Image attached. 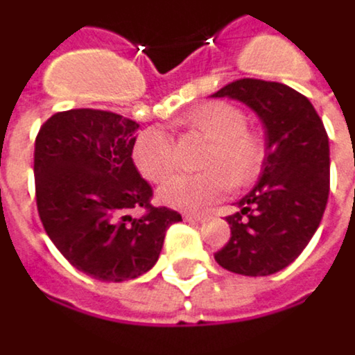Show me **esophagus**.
I'll return each instance as SVG.
<instances>
[{"label":"esophagus","instance_id":"34e87169","mask_svg":"<svg viewBox=\"0 0 355 355\" xmlns=\"http://www.w3.org/2000/svg\"><path fill=\"white\" fill-rule=\"evenodd\" d=\"M203 219L205 217L200 213H184V220H188V223H202Z\"/></svg>","mask_w":355,"mask_h":355}]
</instances>
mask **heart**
I'll list each match as a JSON object with an SVG mask.
<instances>
[{
    "label": "heart",
    "mask_w": 355,
    "mask_h": 355,
    "mask_svg": "<svg viewBox=\"0 0 355 355\" xmlns=\"http://www.w3.org/2000/svg\"><path fill=\"white\" fill-rule=\"evenodd\" d=\"M190 132L209 142L203 155V173L177 175L161 186L159 200L182 211H198L219 200L230 186L252 182L263 165L261 136L246 128V115L225 101H211L192 109L182 121ZM136 169L150 182H163L175 169L173 140L161 128H150L132 148Z\"/></svg>",
    "instance_id": "heart-1"
}]
</instances>
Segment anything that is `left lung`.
Wrapping results in <instances>:
<instances>
[{"mask_svg": "<svg viewBox=\"0 0 355 355\" xmlns=\"http://www.w3.org/2000/svg\"><path fill=\"white\" fill-rule=\"evenodd\" d=\"M211 98L242 101L265 128L257 184L227 217L230 240L215 261L230 272L267 277L298 257L323 219L329 200V136L306 96L281 83L242 78Z\"/></svg>", "mask_w": 355, "mask_h": 355, "instance_id": "left-lung-1", "label": "left lung"}]
</instances>
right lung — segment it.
Wrapping results in <instances>:
<instances>
[{"instance_id": "1", "label": "right lung", "mask_w": 355, "mask_h": 355, "mask_svg": "<svg viewBox=\"0 0 355 355\" xmlns=\"http://www.w3.org/2000/svg\"><path fill=\"white\" fill-rule=\"evenodd\" d=\"M140 125L111 111L55 113L34 144L36 203L49 240L78 271L103 282L136 279L159 259L180 213L152 207L132 161ZM146 209L140 220L130 211Z\"/></svg>"}]
</instances>
